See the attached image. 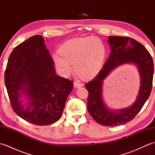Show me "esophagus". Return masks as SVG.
Returning <instances> with one entry per match:
<instances>
[{"instance_id": "34e87169", "label": "esophagus", "mask_w": 155, "mask_h": 155, "mask_svg": "<svg viewBox=\"0 0 155 155\" xmlns=\"http://www.w3.org/2000/svg\"><path fill=\"white\" fill-rule=\"evenodd\" d=\"M83 86V84H82L80 83V81H75L74 82V88H79Z\"/></svg>"}]
</instances>
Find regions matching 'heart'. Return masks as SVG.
Wrapping results in <instances>:
<instances>
[{"label":"heart","instance_id":"obj_1","mask_svg":"<svg viewBox=\"0 0 155 155\" xmlns=\"http://www.w3.org/2000/svg\"><path fill=\"white\" fill-rule=\"evenodd\" d=\"M106 48L100 38L84 37L66 42L52 58L61 75L68 77L73 71L84 78L96 76L103 67Z\"/></svg>","mask_w":155,"mask_h":155}]
</instances>
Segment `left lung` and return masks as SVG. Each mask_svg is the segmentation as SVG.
Wrapping results in <instances>:
<instances>
[{
  "label": "left lung",
  "mask_w": 155,
  "mask_h": 155,
  "mask_svg": "<svg viewBox=\"0 0 155 155\" xmlns=\"http://www.w3.org/2000/svg\"><path fill=\"white\" fill-rule=\"evenodd\" d=\"M110 53L108 60L93 80L85 84L88 91L87 109L93 119L104 126H117L133 120L149 98L153 85L154 65L152 57L144 46L130 37H108ZM131 63L137 66L141 87L136 101L130 107L111 110L102 99L104 78L118 65Z\"/></svg>",
  "instance_id": "left-lung-1"
}]
</instances>
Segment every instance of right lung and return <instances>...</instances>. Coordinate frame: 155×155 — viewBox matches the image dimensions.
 Here are the masks:
<instances>
[{
	"mask_svg": "<svg viewBox=\"0 0 155 155\" xmlns=\"http://www.w3.org/2000/svg\"><path fill=\"white\" fill-rule=\"evenodd\" d=\"M54 64L41 35L18 45L9 57L5 82L12 108L32 124L44 126L58 120L73 87V82L56 74ZM22 96L27 104H21Z\"/></svg>",
	"mask_w": 155,
	"mask_h": 155,
	"instance_id": "right-lung-1",
	"label": "right lung"
}]
</instances>
